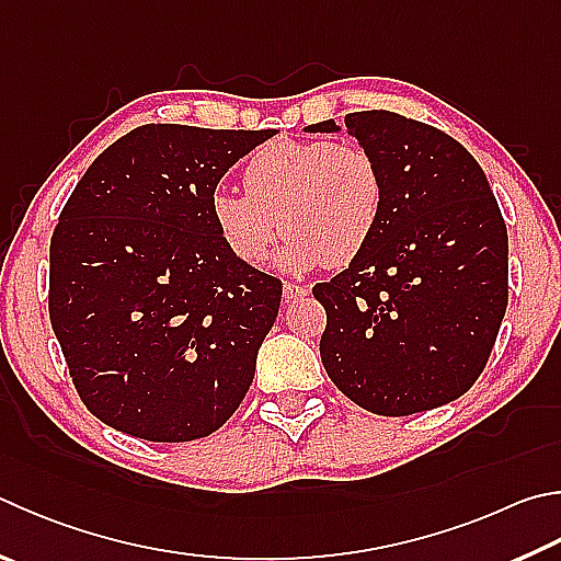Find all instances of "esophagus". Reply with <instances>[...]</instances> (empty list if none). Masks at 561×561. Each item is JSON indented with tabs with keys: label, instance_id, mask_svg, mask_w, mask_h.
Wrapping results in <instances>:
<instances>
[{
	"label": "esophagus",
	"instance_id": "obj_1",
	"mask_svg": "<svg viewBox=\"0 0 561 561\" xmlns=\"http://www.w3.org/2000/svg\"><path fill=\"white\" fill-rule=\"evenodd\" d=\"M282 294H284V301H294V299H304L309 294V287H304V284H294V282H287L282 287Z\"/></svg>",
	"mask_w": 561,
	"mask_h": 561
}]
</instances>
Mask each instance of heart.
<instances>
[{
	"instance_id": "b5f03b06",
	"label": "heart",
	"mask_w": 561,
	"mask_h": 561,
	"mask_svg": "<svg viewBox=\"0 0 561 561\" xmlns=\"http://www.w3.org/2000/svg\"><path fill=\"white\" fill-rule=\"evenodd\" d=\"M245 193L216 188L210 222L232 257L260 264L284 230L279 262L304 272L345 267L378 232L385 176L368 149L333 139H277L254 151L242 171ZM283 226L279 227L278 222Z\"/></svg>"
}]
</instances>
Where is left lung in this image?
<instances>
[{"label": "left lung", "mask_w": 561, "mask_h": 561, "mask_svg": "<svg viewBox=\"0 0 561 561\" xmlns=\"http://www.w3.org/2000/svg\"><path fill=\"white\" fill-rule=\"evenodd\" d=\"M343 129L378 159L385 208L360 257L313 287L323 368L368 412L434 410L491 358L507 307L505 220L483 169L442 129L387 110L351 112Z\"/></svg>", "instance_id": "1"}]
</instances>
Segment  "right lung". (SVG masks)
Wrapping results in <instances>:
<instances>
[{"label":"right lung","instance_id":"right-lung-1","mask_svg":"<svg viewBox=\"0 0 561 561\" xmlns=\"http://www.w3.org/2000/svg\"><path fill=\"white\" fill-rule=\"evenodd\" d=\"M272 129L145 125L110 145L50 238V325L80 400L147 442H193L248 394L282 282L210 222L226 171Z\"/></svg>","mask_w":561,"mask_h":561}]
</instances>
